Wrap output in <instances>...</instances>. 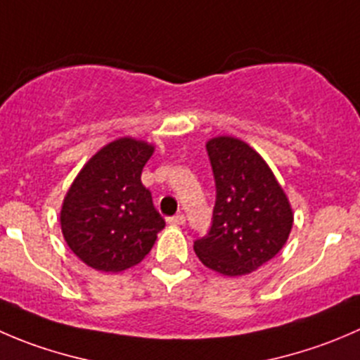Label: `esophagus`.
Masks as SVG:
<instances>
[{"instance_id":"esophagus-1","label":"esophagus","mask_w":360,"mask_h":360,"mask_svg":"<svg viewBox=\"0 0 360 360\" xmlns=\"http://www.w3.org/2000/svg\"><path fill=\"white\" fill-rule=\"evenodd\" d=\"M167 221H169L170 225H174V226H181V225H184V221H186V218H184L183 212H179V214L172 216V218H169V219H167Z\"/></svg>"}]
</instances>
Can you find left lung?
<instances>
[{"instance_id":"8db88e82","label":"left lung","mask_w":360,"mask_h":360,"mask_svg":"<svg viewBox=\"0 0 360 360\" xmlns=\"http://www.w3.org/2000/svg\"><path fill=\"white\" fill-rule=\"evenodd\" d=\"M216 204L207 236L193 250L205 267L244 276L280 253L294 225L287 193L265 160L240 139H209Z\"/></svg>"}]
</instances>
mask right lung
<instances>
[{"label":"right lung","mask_w":360,"mask_h":360,"mask_svg":"<svg viewBox=\"0 0 360 360\" xmlns=\"http://www.w3.org/2000/svg\"><path fill=\"white\" fill-rule=\"evenodd\" d=\"M155 146L121 137L80 169L63 200L59 221L70 250L86 265L120 273L151 251L165 219L142 184Z\"/></svg>","instance_id":"add662e5"}]
</instances>
